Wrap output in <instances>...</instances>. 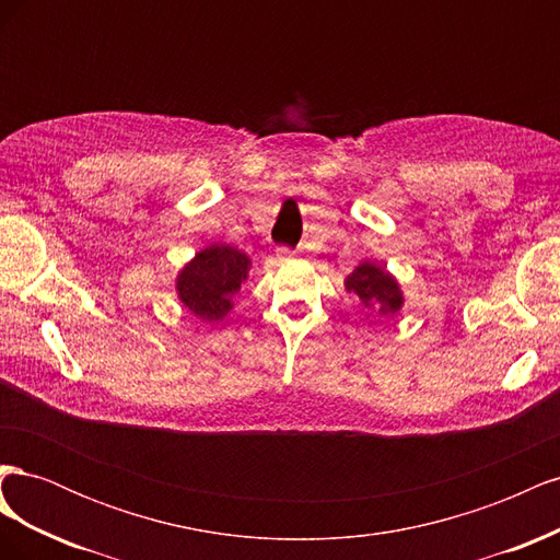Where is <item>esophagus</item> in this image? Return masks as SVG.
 Returning a JSON list of instances; mask_svg holds the SVG:
<instances>
[{"mask_svg": "<svg viewBox=\"0 0 560 560\" xmlns=\"http://www.w3.org/2000/svg\"><path fill=\"white\" fill-rule=\"evenodd\" d=\"M284 254H287V252H284Z\"/></svg>", "mask_w": 560, "mask_h": 560, "instance_id": "obj_1", "label": "esophagus"}]
</instances>
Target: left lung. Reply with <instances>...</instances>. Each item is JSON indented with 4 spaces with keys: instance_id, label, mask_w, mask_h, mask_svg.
Wrapping results in <instances>:
<instances>
[{
    "instance_id": "1",
    "label": "left lung",
    "mask_w": 560,
    "mask_h": 560,
    "mask_svg": "<svg viewBox=\"0 0 560 560\" xmlns=\"http://www.w3.org/2000/svg\"><path fill=\"white\" fill-rule=\"evenodd\" d=\"M346 290L358 294L364 306H371V303H374L381 315L397 313L404 303L397 280L389 276L387 270L369 261L360 264L346 278Z\"/></svg>"
}]
</instances>
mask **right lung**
I'll use <instances>...</instances> for the list:
<instances>
[{"label": "right lung", "mask_w": 560, "mask_h": 560, "mask_svg": "<svg viewBox=\"0 0 560 560\" xmlns=\"http://www.w3.org/2000/svg\"><path fill=\"white\" fill-rule=\"evenodd\" d=\"M249 257L231 245L198 252L177 276V292L186 308L206 322L222 319L233 308V296L247 280Z\"/></svg>", "instance_id": "obj_1"}]
</instances>
